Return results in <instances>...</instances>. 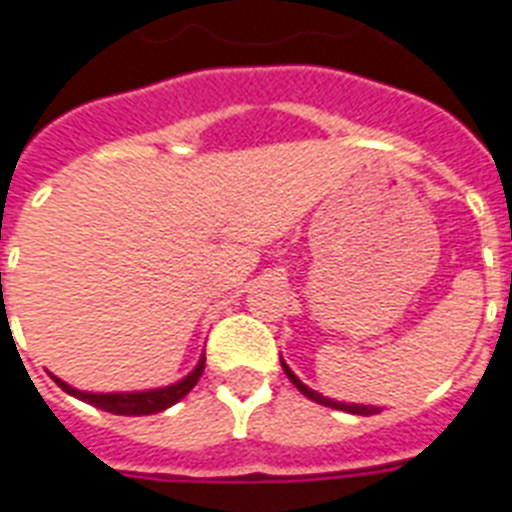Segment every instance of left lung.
Instances as JSON below:
<instances>
[{
	"instance_id": "obj_1",
	"label": "left lung",
	"mask_w": 512,
	"mask_h": 512,
	"mask_svg": "<svg viewBox=\"0 0 512 512\" xmlns=\"http://www.w3.org/2000/svg\"><path fill=\"white\" fill-rule=\"evenodd\" d=\"M281 368H284V373L286 376H289V381H292L294 386H297L299 392L305 394L307 400H313V402H318V405H326V407H336V410H344V413H352V415H376V413H381V410H378V407H373V405H355V402H334V400H328V397H323V394H318L315 392V389H310V386L307 384H302V381H299L297 376H294V371L292 368H289V365L284 363V357H281Z\"/></svg>"
}]
</instances>
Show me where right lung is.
<instances>
[{"label":"right lung","mask_w":512,"mask_h":512,"mask_svg":"<svg viewBox=\"0 0 512 512\" xmlns=\"http://www.w3.org/2000/svg\"><path fill=\"white\" fill-rule=\"evenodd\" d=\"M205 371V355L199 357V363L194 365V371L189 376H184L176 384L160 386V389H144V392H81L76 386L65 384L62 378H54V384L60 386L62 392H68L70 397H76L81 402H89V405L99 407V410H107V413L115 415H155L168 410L170 405H176L178 400H184L186 394L197 386L199 376Z\"/></svg>","instance_id":"obj_1"}]
</instances>
